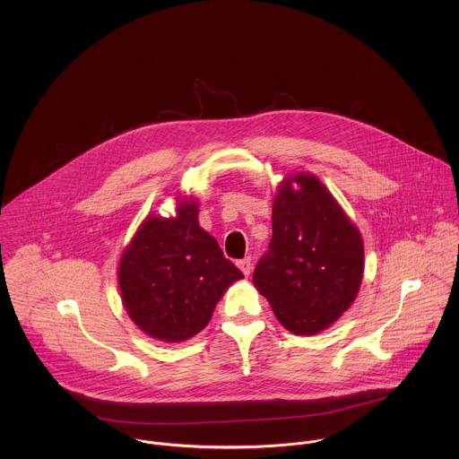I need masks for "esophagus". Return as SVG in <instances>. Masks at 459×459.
I'll return each instance as SVG.
<instances>
[{
	"instance_id": "1",
	"label": "esophagus",
	"mask_w": 459,
	"mask_h": 459,
	"mask_svg": "<svg viewBox=\"0 0 459 459\" xmlns=\"http://www.w3.org/2000/svg\"><path fill=\"white\" fill-rule=\"evenodd\" d=\"M238 268L243 272L245 277H248L250 272H252V259H250V257H245V259L238 261Z\"/></svg>"
}]
</instances>
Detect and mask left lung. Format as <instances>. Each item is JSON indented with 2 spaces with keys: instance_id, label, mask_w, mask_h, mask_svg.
<instances>
[{
  "instance_id": "obj_1",
  "label": "left lung",
  "mask_w": 459,
  "mask_h": 459,
  "mask_svg": "<svg viewBox=\"0 0 459 459\" xmlns=\"http://www.w3.org/2000/svg\"><path fill=\"white\" fill-rule=\"evenodd\" d=\"M272 227L254 286L290 333L318 334L359 293L365 272L361 232L320 178L304 171L279 182Z\"/></svg>"
}]
</instances>
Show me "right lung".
<instances>
[{
  "mask_svg": "<svg viewBox=\"0 0 459 459\" xmlns=\"http://www.w3.org/2000/svg\"><path fill=\"white\" fill-rule=\"evenodd\" d=\"M175 216L148 214L123 248L117 266L121 302L150 338L180 343L209 324L216 304L243 273L223 257L198 223V204L177 196Z\"/></svg>",
  "mask_w": 459,
  "mask_h": 459,
  "instance_id": "add662e5",
  "label": "right lung"
}]
</instances>
